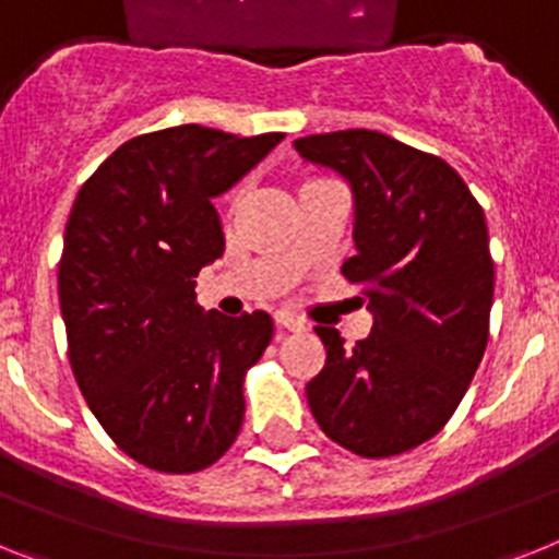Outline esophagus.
Masks as SVG:
<instances>
[{"label": "esophagus", "mask_w": 559, "mask_h": 559, "mask_svg": "<svg viewBox=\"0 0 559 559\" xmlns=\"http://www.w3.org/2000/svg\"><path fill=\"white\" fill-rule=\"evenodd\" d=\"M275 326H278V332H304L307 330V323H304L301 318L289 316V312H278V316H275Z\"/></svg>", "instance_id": "34e87169"}]
</instances>
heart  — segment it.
<instances>
[{"instance_id": "b5f03b06", "label": "heart", "mask_w": 559, "mask_h": 559, "mask_svg": "<svg viewBox=\"0 0 559 559\" xmlns=\"http://www.w3.org/2000/svg\"><path fill=\"white\" fill-rule=\"evenodd\" d=\"M316 185H326V181H307V185H304L301 190H307V187H316ZM238 195H241V190H233V192H229V201H236Z\"/></svg>"}]
</instances>
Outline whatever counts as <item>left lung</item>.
Listing matches in <instances>:
<instances>
[{"label":"left lung","instance_id":"8db88e82","mask_svg":"<svg viewBox=\"0 0 559 559\" xmlns=\"http://www.w3.org/2000/svg\"><path fill=\"white\" fill-rule=\"evenodd\" d=\"M295 150L349 181L358 252L341 272L374 316L355 346L316 326L326 364L307 383L309 409L352 454L409 452L447 426L489 344L486 215L443 158L378 130L304 135Z\"/></svg>","mask_w":559,"mask_h":559}]
</instances>
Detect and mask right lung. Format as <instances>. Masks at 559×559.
Wrapping results in <instances>:
<instances>
[{
	"mask_svg": "<svg viewBox=\"0 0 559 559\" xmlns=\"http://www.w3.org/2000/svg\"><path fill=\"white\" fill-rule=\"evenodd\" d=\"M281 139L201 124L135 135L73 201L59 261L70 367L112 443L153 472L213 466L241 431L243 374L272 318L204 316L195 275L224 252L213 199Z\"/></svg>",
	"mask_w": 559,
	"mask_h": 559,
	"instance_id": "right-lung-1",
	"label": "right lung"
}]
</instances>
